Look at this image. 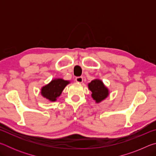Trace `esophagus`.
<instances>
[{"mask_svg": "<svg viewBox=\"0 0 156 156\" xmlns=\"http://www.w3.org/2000/svg\"><path fill=\"white\" fill-rule=\"evenodd\" d=\"M75 80L77 82V83H83V78L82 77V76H78V77H76V78Z\"/></svg>", "mask_w": 156, "mask_h": 156, "instance_id": "1", "label": "esophagus"}]
</instances>
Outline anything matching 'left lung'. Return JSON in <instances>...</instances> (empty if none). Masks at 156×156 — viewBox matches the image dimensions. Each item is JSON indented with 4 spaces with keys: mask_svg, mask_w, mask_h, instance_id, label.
<instances>
[{
    "mask_svg": "<svg viewBox=\"0 0 156 156\" xmlns=\"http://www.w3.org/2000/svg\"><path fill=\"white\" fill-rule=\"evenodd\" d=\"M89 89L92 92V98L96 100V102H100L102 100L106 98L109 91L107 87H105L102 82L100 80H94L89 84Z\"/></svg>",
    "mask_w": 156,
    "mask_h": 156,
    "instance_id": "1",
    "label": "left lung"
}]
</instances>
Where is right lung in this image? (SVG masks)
Wrapping results in <instances>:
<instances>
[{
    "label": "right lung",
    "instance_id": "right-lung-1",
    "mask_svg": "<svg viewBox=\"0 0 156 156\" xmlns=\"http://www.w3.org/2000/svg\"><path fill=\"white\" fill-rule=\"evenodd\" d=\"M67 84H69V81L62 79H55L42 88L41 94L47 99L51 101H56Z\"/></svg>",
    "mask_w": 156,
    "mask_h": 156
}]
</instances>
